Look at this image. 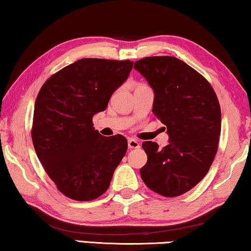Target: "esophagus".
I'll list each match as a JSON object with an SVG mask.
<instances>
[{
	"label": "esophagus",
	"instance_id": "obj_1",
	"mask_svg": "<svg viewBox=\"0 0 251 251\" xmlns=\"http://www.w3.org/2000/svg\"><path fill=\"white\" fill-rule=\"evenodd\" d=\"M128 148L129 150H134V148H139V143L135 139H129L128 141Z\"/></svg>",
	"mask_w": 251,
	"mask_h": 251
}]
</instances>
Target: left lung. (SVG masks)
<instances>
[{"instance_id":"left-lung-1","label":"left lung","mask_w":251,"mask_h":251,"mask_svg":"<svg viewBox=\"0 0 251 251\" xmlns=\"http://www.w3.org/2000/svg\"><path fill=\"white\" fill-rule=\"evenodd\" d=\"M134 69L155 93L152 113L166 126L169 144L144 142L147 163L141 168L148 188L176 197L196 186L218 150L222 112L217 95L202 75L174 56H151Z\"/></svg>"}]
</instances>
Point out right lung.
<instances>
[{
	"label": "right lung",
	"mask_w": 251,
	"mask_h": 251,
	"mask_svg": "<svg viewBox=\"0 0 251 251\" xmlns=\"http://www.w3.org/2000/svg\"><path fill=\"white\" fill-rule=\"evenodd\" d=\"M133 62L82 58L53 74L35 100L32 141L46 174L66 197L88 201L108 189L127 151L122 135L101 136L93 116L106 109Z\"/></svg>",
	"instance_id": "right-lung-1"
}]
</instances>
